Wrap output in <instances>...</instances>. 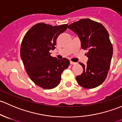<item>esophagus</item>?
<instances>
[{
  "label": "esophagus",
  "instance_id": "esophagus-1",
  "mask_svg": "<svg viewBox=\"0 0 122 122\" xmlns=\"http://www.w3.org/2000/svg\"><path fill=\"white\" fill-rule=\"evenodd\" d=\"M70 64L72 65H76L77 64V62H72V61H70Z\"/></svg>",
  "mask_w": 122,
  "mask_h": 122
}]
</instances>
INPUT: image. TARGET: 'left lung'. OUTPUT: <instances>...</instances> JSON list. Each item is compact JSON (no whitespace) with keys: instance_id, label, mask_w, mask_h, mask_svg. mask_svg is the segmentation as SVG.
Listing matches in <instances>:
<instances>
[{"instance_id":"1","label":"left lung","mask_w":122,"mask_h":122,"mask_svg":"<svg viewBox=\"0 0 122 122\" xmlns=\"http://www.w3.org/2000/svg\"><path fill=\"white\" fill-rule=\"evenodd\" d=\"M68 28L78 35L82 48L88 50L87 65L80 62L83 72L76 77L77 83L86 88L98 87L106 78L113 55L107 30L102 24L89 19H80Z\"/></svg>"}]
</instances>
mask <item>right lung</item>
<instances>
[{"mask_svg":"<svg viewBox=\"0 0 122 122\" xmlns=\"http://www.w3.org/2000/svg\"><path fill=\"white\" fill-rule=\"evenodd\" d=\"M68 25L53 26L39 23L26 33L20 46V57L27 74L35 84L44 89L55 88L61 81V74L70 65L66 58L51 56L58 36Z\"/></svg>","mask_w":122,"mask_h":122,"instance_id":"right-lung-1","label":"right lung"}]
</instances>
